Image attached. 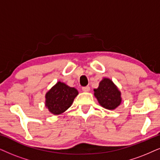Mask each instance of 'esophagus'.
<instances>
[{"mask_svg": "<svg viewBox=\"0 0 160 160\" xmlns=\"http://www.w3.org/2000/svg\"><path fill=\"white\" fill-rule=\"evenodd\" d=\"M82 90L83 91V92H89V90H90V87L88 86H83V87H82Z\"/></svg>", "mask_w": 160, "mask_h": 160, "instance_id": "obj_1", "label": "esophagus"}]
</instances>
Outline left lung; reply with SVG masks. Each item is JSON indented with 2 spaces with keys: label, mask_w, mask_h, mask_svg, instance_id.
I'll return each instance as SVG.
<instances>
[{
  "label": "left lung",
  "mask_w": 160,
  "mask_h": 160,
  "mask_svg": "<svg viewBox=\"0 0 160 160\" xmlns=\"http://www.w3.org/2000/svg\"><path fill=\"white\" fill-rule=\"evenodd\" d=\"M94 91L99 103L105 108L113 110L120 105V92L109 79L104 78L100 82L98 88Z\"/></svg>",
  "instance_id": "obj_1"
}]
</instances>
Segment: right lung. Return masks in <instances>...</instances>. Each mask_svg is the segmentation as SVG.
Wrapping results in <instances>:
<instances>
[{
  "instance_id": "obj_1",
  "label": "right lung",
  "mask_w": 160,
  "mask_h": 160,
  "mask_svg": "<svg viewBox=\"0 0 160 160\" xmlns=\"http://www.w3.org/2000/svg\"><path fill=\"white\" fill-rule=\"evenodd\" d=\"M78 94L76 88L58 82L46 94V106L54 114H60L72 106Z\"/></svg>"
}]
</instances>
